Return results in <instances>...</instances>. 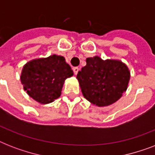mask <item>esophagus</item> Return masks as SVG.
Wrapping results in <instances>:
<instances>
[{
    "instance_id": "obj_1",
    "label": "esophagus",
    "mask_w": 155,
    "mask_h": 155,
    "mask_svg": "<svg viewBox=\"0 0 155 155\" xmlns=\"http://www.w3.org/2000/svg\"><path fill=\"white\" fill-rule=\"evenodd\" d=\"M79 68H77V67H75V68H73V71H74V73H75V75H77L78 71H79Z\"/></svg>"
}]
</instances>
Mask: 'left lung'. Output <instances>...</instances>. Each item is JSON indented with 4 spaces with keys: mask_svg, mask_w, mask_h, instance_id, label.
I'll list each match as a JSON object with an SVG mask.
<instances>
[{
    "mask_svg": "<svg viewBox=\"0 0 155 155\" xmlns=\"http://www.w3.org/2000/svg\"><path fill=\"white\" fill-rule=\"evenodd\" d=\"M86 63L76 76L84 98L99 107L117 101L130 82L126 64L117 59L103 60L99 56L87 58Z\"/></svg>",
    "mask_w": 155,
    "mask_h": 155,
    "instance_id": "obj_1",
    "label": "left lung"
}]
</instances>
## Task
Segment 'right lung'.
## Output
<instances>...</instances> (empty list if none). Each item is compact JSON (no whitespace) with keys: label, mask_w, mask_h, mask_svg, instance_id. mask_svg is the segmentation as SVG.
Segmentation results:
<instances>
[{"label":"right lung","mask_w":155,"mask_h":155,"mask_svg":"<svg viewBox=\"0 0 155 155\" xmlns=\"http://www.w3.org/2000/svg\"><path fill=\"white\" fill-rule=\"evenodd\" d=\"M72 75L73 71L65 58L52 54L25 63L21 74V82L31 98L47 104L60 97L65 80Z\"/></svg>","instance_id":"right-lung-1"}]
</instances>
